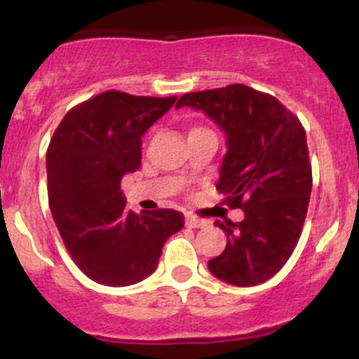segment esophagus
I'll return each instance as SVG.
<instances>
[{
    "label": "esophagus",
    "instance_id": "1",
    "mask_svg": "<svg viewBox=\"0 0 359 359\" xmlns=\"http://www.w3.org/2000/svg\"><path fill=\"white\" fill-rule=\"evenodd\" d=\"M185 226H187V228H204V226H208V222L192 216V214H189V216H185Z\"/></svg>",
    "mask_w": 359,
    "mask_h": 359
}]
</instances>
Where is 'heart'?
Masks as SVG:
<instances>
[{"label": "heart", "instance_id": "obj_1", "mask_svg": "<svg viewBox=\"0 0 359 359\" xmlns=\"http://www.w3.org/2000/svg\"><path fill=\"white\" fill-rule=\"evenodd\" d=\"M196 130H204V128H192L191 131H196Z\"/></svg>", "mask_w": 359, "mask_h": 359}]
</instances>
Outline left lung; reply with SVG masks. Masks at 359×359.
Segmentation results:
<instances>
[{"instance_id": "obj_1", "label": "left lung", "mask_w": 359, "mask_h": 359, "mask_svg": "<svg viewBox=\"0 0 359 359\" xmlns=\"http://www.w3.org/2000/svg\"><path fill=\"white\" fill-rule=\"evenodd\" d=\"M203 109L228 137L216 189L245 219L216 221L228 236L209 259L214 277L238 287L263 283L297 246L312 191L306 130L277 97L245 84L180 96L175 108Z\"/></svg>"}]
</instances>
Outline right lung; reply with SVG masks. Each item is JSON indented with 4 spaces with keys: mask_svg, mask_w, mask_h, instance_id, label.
I'll list each match as a JSON object with an SVG mask.
<instances>
[{
    "mask_svg": "<svg viewBox=\"0 0 359 359\" xmlns=\"http://www.w3.org/2000/svg\"><path fill=\"white\" fill-rule=\"evenodd\" d=\"M177 96L106 90L67 111L47 148L48 205L65 248L82 273L109 287L154 273L163 243L184 214L128 211L121 179L142 163V135Z\"/></svg>",
    "mask_w": 359,
    "mask_h": 359,
    "instance_id": "right-lung-1",
    "label": "right lung"
}]
</instances>
